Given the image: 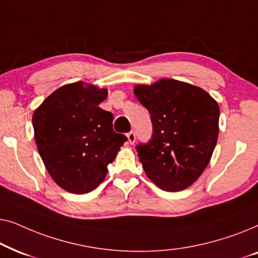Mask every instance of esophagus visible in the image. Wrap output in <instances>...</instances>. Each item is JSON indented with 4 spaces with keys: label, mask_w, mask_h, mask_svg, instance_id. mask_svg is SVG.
Returning <instances> with one entry per match:
<instances>
[{
    "label": "esophagus",
    "mask_w": 258,
    "mask_h": 258,
    "mask_svg": "<svg viewBox=\"0 0 258 258\" xmlns=\"http://www.w3.org/2000/svg\"><path fill=\"white\" fill-rule=\"evenodd\" d=\"M126 137H128V142H129L130 144H134V143H135V141H136V135H135V133H134V132H130V133H128V135H126Z\"/></svg>",
    "instance_id": "34e87169"
}]
</instances>
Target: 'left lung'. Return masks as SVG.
<instances>
[{"mask_svg": "<svg viewBox=\"0 0 258 258\" xmlns=\"http://www.w3.org/2000/svg\"><path fill=\"white\" fill-rule=\"evenodd\" d=\"M151 115L153 135L136 147L149 179L164 191H181L202 175L218 137V103L202 88L162 79L134 89Z\"/></svg>", "mask_w": 258, "mask_h": 258, "instance_id": "obj_1", "label": "left lung"}]
</instances>
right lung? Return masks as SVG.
I'll list each match as a JSON object with an SVG mask.
<instances>
[{
    "label": "right lung",
    "mask_w": 258,
    "mask_h": 258,
    "mask_svg": "<svg viewBox=\"0 0 258 258\" xmlns=\"http://www.w3.org/2000/svg\"><path fill=\"white\" fill-rule=\"evenodd\" d=\"M107 96L104 88L70 83L34 111L38 153L51 178L67 191L87 194L97 188L126 141L112 129L111 112L98 107Z\"/></svg>",
    "instance_id": "1"
}]
</instances>
